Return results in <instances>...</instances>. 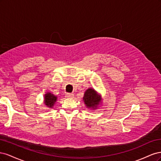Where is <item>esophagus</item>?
<instances>
[{
  "label": "esophagus",
  "mask_w": 161,
  "mask_h": 161,
  "mask_svg": "<svg viewBox=\"0 0 161 161\" xmlns=\"http://www.w3.org/2000/svg\"><path fill=\"white\" fill-rule=\"evenodd\" d=\"M66 97H68V98H72V97H74V94H72V93H67V94H66Z\"/></svg>",
  "instance_id": "esophagus-1"
}]
</instances>
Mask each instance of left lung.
<instances>
[{"label": "left lung", "instance_id": "obj_1", "mask_svg": "<svg viewBox=\"0 0 161 161\" xmlns=\"http://www.w3.org/2000/svg\"><path fill=\"white\" fill-rule=\"evenodd\" d=\"M83 101L87 108L95 109L101 103V95L97 94L95 89L90 88L85 91Z\"/></svg>", "mask_w": 161, "mask_h": 161}]
</instances>
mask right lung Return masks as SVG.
<instances>
[{"label":"right lung","mask_w":161,"mask_h":161,"mask_svg":"<svg viewBox=\"0 0 161 161\" xmlns=\"http://www.w3.org/2000/svg\"><path fill=\"white\" fill-rule=\"evenodd\" d=\"M57 100V97L52 94L51 92H47L44 95V103L47 108H52L54 105Z\"/></svg>","instance_id":"add662e5"}]
</instances>
